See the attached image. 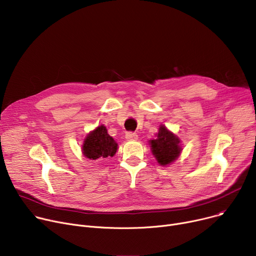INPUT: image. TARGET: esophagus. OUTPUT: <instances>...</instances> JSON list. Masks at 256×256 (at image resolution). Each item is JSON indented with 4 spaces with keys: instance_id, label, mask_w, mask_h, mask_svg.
<instances>
[{
    "instance_id": "obj_1",
    "label": "esophagus",
    "mask_w": 256,
    "mask_h": 256,
    "mask_svg": "<svg viewBox=\"0 0 256 256\" xmlns=\"http://www.w3.org/2000/svg\"><path fill=\"white\" fill-rule=\"evenodd\" d=\"M125 138L127 140H138V136L136 133H133V132H127L125 135Z\"/></svg>"
}]
</instances>
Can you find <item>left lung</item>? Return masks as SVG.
Returning a JSON list of instances; mask_svg holds the SVG:
<instances>
[{"mask_svg":"<svg viewBox=\"0 0 256 256\" xmlns=\"http://www.w3.org/2000/svg\"><path fill=\"white\" fill-rule=\"evenodd\" d=\"M148 144L155 159L162 166H166L176 160L183 150L181 140L163 124L159 126L156 138L150 140Z\"/></svg>","mask_w":256,"mask_h":256,"instance_id":"8db88e82","label":"left lung"}]
</instances>
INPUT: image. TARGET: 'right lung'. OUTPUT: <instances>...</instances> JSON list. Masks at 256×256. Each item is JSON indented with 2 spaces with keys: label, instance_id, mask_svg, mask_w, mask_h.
Returning a JSON list of instances; mask_svg holds the SVG:
<instances>
[{
  "label": "right lung",
  "instance_id": "obj_1",
  "mask_svg": "<svg viewBox=\"0 0 256 256\" xmlns=\"http://www.w3.org/2000/svg\"><path fill=\"white\" fill-rule=\"evenodd\" d=\"M118 148V142L108 134L106 127L100 125L86 134L82 151L86 158L100 161L114 157Z\"/></svg>",
  "mask_w": 256,
  "mask_h": 256
}]
</instances>
